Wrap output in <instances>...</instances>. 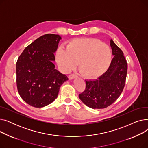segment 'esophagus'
Masks as SVG:
<instances>
[{"label":"esophagus","instance_id":"1","mask_svg":"<svg viewBox=\"0 0 148 148\" xmlns=\"http://www.w3.org/2000/svg\"><path fill=\"white\" fill-rule=\"evenodd\" d=\"M76 77H77V75H75V74H70V75H69L68 78H69V80H73V79L76 78Z\"/></svg>","mask_w":148,"mask_h":148}]
</instances>
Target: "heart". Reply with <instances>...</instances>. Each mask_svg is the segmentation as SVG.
<instances>
[{"label": "heart", "instance_id": "heart-1", "mask_svg": "<svg viewBox=\"0 0 148 148\" xmlns=\"http://www.w3.org/2000/svg\"><path fill=\"white\" fill-rule=\"evenodd\" d=\"M58 64L65 71H69L79 62V69L86 77L101 74L109 67L112 52L108 45L95 38H77L66 47L58 49Z\"/></svg>", "mask_w": 148, "mask_h": 148}]
</instances>
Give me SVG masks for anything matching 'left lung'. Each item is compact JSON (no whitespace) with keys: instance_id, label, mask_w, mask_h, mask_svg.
Segmentation results:
<instances>
[{"instance_id":"obj_1","label":"left lung","mask_w":148,"mask_h":148,"mask_svg":"<svg viewBox=\"0 0 148 148\" xmlns=\"http://www.w3.org/2000/svg\"><path fill=\"white\" fill-rule=\"evenodd\" d=\"M114 56L109 68L95 80H86V89L79 98L92 108H104L117 99L125 86L127 63L121 49L110 40Z\"/></svg>"}]
</instances>
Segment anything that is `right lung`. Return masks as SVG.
Returning <instances> with one entry per match:
<instances>
[{"instance_id": "right-lung-1", "label": "right lung", "mask_w": 148, "mask_h": 148, "mask_svg": "<svg viewBox=\"0 0 148 148\" xmlns=\"http://www.w3.org/2000/svg\"><path fill=\"white\" fill-rule=\"evenodd\" d=\"M61 39L59 35H42L26 47L18 58L17 89L30 106L40 108L51 104L58 97L61 85L68 80L53 63Z\"/></svg>"}]
</instances>
